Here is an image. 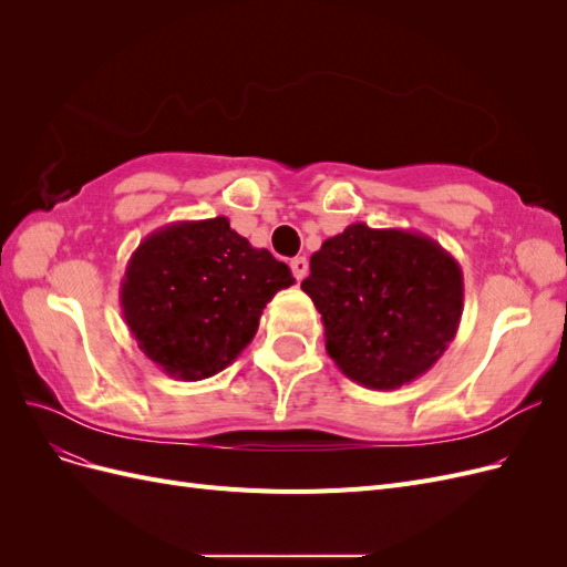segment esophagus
I'll use <instances>...</instances> for the list:
<instances>
[{
    "label": "esophagus",
    "mask_w": 567,
    "mask_h": 567,
    "mask_svg": "<svg viewBox=\"0 0 567 567\" xmlns=\"http://www.w3.org/2000/svg\"><path fill=\"white\" fill-rule=\"evenodd\" d=\"M290 269H293V277L298 281H302L307 274H310V262H307L305 255H298V257H293V260H290Z\"/></svg>",
    "instance_id": "34e87169"
}]
</instances>
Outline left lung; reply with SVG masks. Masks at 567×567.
Listing matches in <instances>:
<instances>
[{"instance_id":"obj_1","label":"left lung","mask_w":567,"mask_h":567,"mask_svg":"<svg viewBox=\"0 0 567 567\" xmlns=\"http://www.w3.org/2000/svg\"><path fill=\"white\" fill-rule=\"evenodd\" d=\"M302 290L321 315L326 352L371 390H398L433 369L463 312V274L447 250L364 221L326 238Z\"/></svg>"}]
</instances>
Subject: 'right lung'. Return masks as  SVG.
<instances>
[{"label":"right lung","instance_id":"obj_1","mask_svg":"<svg viewBox=\"0 0 567 567\" xmlns=\"http://www.w3.org/2000/svg\"><path fill=\"white\" fill-rule=\"evenodd\" d=\"M296 279L252 248L227 217L184 219L148 234L120 281V307L140 350L167 375L203 381L255 338L262 310Z\"/></svg>","mask_w":567,"mask_h":567}]
</instances>
